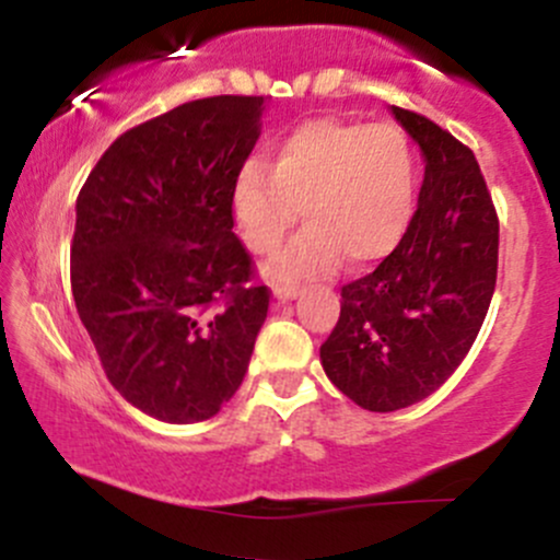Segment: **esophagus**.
Segmentation results:
<instances>
[{"label": "esophagus", "mask_w": 560, "mask_h": 560, "mask_svg": "<svg viewBox=\"0 0 560 560\" xmlns=\"http://www.w3.org/2000/svg\"><path fill=\"white\" fill-rule=\"evenodd\" d=\"M273 294L279 300H294L300 294V287H294V284H276L273 287Z\"/></svg>", "instance_id": "34e87169"}]
</instances>
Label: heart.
<instances>
[{"label": "heart", "instance_id": "obj_1", "mask_svg": "<svg viewBox=\"0 0 560 560\" xmlns=\"http://www.w3.org/2000/svg\"><path fill=\"white\" fill-rule=\"evenodd\" d=\"M253 160L231 189V210L249 253L273 255L294 223L307 229L276 260L273 279H307L339 258L369 266L402 242L416 210V163L392 126L305 120Z\"/></svg>", "mask_w": 560, "mask_h": 560}]
</instances>
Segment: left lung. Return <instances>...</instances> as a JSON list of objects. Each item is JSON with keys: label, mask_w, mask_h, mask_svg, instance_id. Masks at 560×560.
<instances>
[{"label": "left lung", "mask_w": 560, "mask_h": 560, "mask_svg": "<svg viewBox=\"0 0 560 560\" xmlns=\"http://www.w3.org/2000/svg\"><path fill=\"white\" fill-rule=\"evenodd\" d=\"M419 141L427 173L402 242L342 287L320 363L334 387L376 413L440 389L471 350L498 281L500 221L464 141L427 115L392 105Z\"/></svg>", "instance_id": "1"}]
</instances>
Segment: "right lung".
Returning a JSON list of instances; mask_svg holds the SVG:
<instances>
[{"instance_id": "obj_1", "label": "right lung", "mask_w": 560, "mask_h": 560, "mask_svg": "<svg viewBox=\"0 0 560 560\" xmlns=\"http://www.w3.org/2000/svg\"><path fill=\"white\" fill-rule=\"evenodd\" d=\"M260 110L262 96L221 94L128 128L75 199V311L113 387L152 419L215 416L268 316L231 210Z\"/></svg>"}]
</instances>
